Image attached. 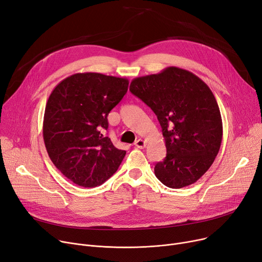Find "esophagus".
I'll return each mask as SVG.
<instances>
[{
	"instance_id": "34e87169",
	"label": "esophagus",
	"mask_w": 262,
	"mask_h": 262,
	"mask_svg": "<svg viewBox=\"0 0 262 262\" xmlns=\"http://www.w3.org/2000/svg\"><path fill=\"white\" fill-rule=\"evenodd\" d=\"M134 145H135V147H137V148L143 149V148L146 147V142H145L144 140H142V138H138L137 141H135Z\"/></svg>"
}]
</instances>
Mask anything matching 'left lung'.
I'll use <instances>...</instances> for the list:
<instances>
[{
    "instance_id": "left-lung-1",
    "label": "left lung",
    "mask_w": 262,
    "mask_h": 262,
    "mask_svg": "<svg viewBox=\"0 0 262 262\" xmlns=\"http://www.w3.org/2000/svg\"><path fill=\"white\" fill-rule=\"evenodd\" d=\"M130 91L157 115L167 155L155 166L169 188L195 183L216 159L222 142V118L208 85L189 71L169 67L138 77Z\"/></svg>"
}]
</instances>
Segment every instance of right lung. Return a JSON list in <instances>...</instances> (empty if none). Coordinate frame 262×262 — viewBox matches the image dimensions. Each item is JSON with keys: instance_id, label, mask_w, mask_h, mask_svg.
I'll use <instances>...</instances> for the list:
<instances>
[{"instance_id": "right-lung-1", "label": "right lung", "mask_w": 262, "mask_h": 262, "mask_svg": "<svg viewBox=\"0 0 262 262\" xmlns=\"http://www.w3.org/2000/svg\"><path fill=\"white\" fill-rule=\"evenodd\" d=\"M128 85L126 78L78 73L51 93L43 119L45 148L58 170L77 185H101L124 160L126 151L117 149L103 131Z\"/></svg>"}]
</instances>
